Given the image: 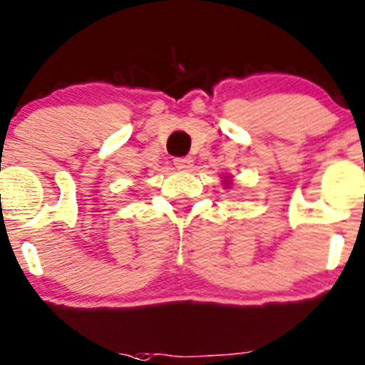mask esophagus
I'll return each mask as SVG.
<instances>
[{"label":"esophagus","mask_w":365,"mask_h":365,"mask_svg":"<svg viewBox=\"0 0 365 365\" xmlns=\"http://www.w3.org/2000/svg\"><path fill=\"white\" fill-rule=\"evenodd\" d=\"M175 165L182 171H187V169L192 168V159L190 157H178V159H175Z\"/></svg>","instance_id":"34e87169"}]
</instances>
